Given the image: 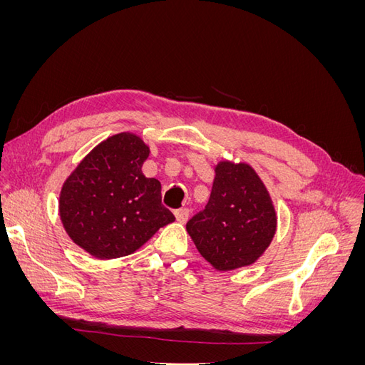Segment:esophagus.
Listing matches in <instances>:
<instances>
[{"label": "esophagus", "mask_w": 365, "mask_h": 365, "mask_svg": "<svg viewBox=\"0 0 365 365\" xmlns=\"http://www.w3.org/2000/svg\"><path fill=\"white\" fill-rule=\"evenodd\" d=\"M189 215H190L189 208H180V210H176V212H175V217L180 224H185L187 219H189Z\"/></svg>", "instance_id": "1"}]
</instances>
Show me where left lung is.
<instances>
[{"label": "left lung", "mask_w": 365, "mask_h": 365, "mask_svg": "<svg viewBox=\"0 0 365 365\" xmlns=\"http://www.w3.org/2000/svg\"><path fill=\"white\" fill-rule=\"evenodd\" d=\"M196 250L217 271L250 267L274 239L277 216L260 176L247 163L219 161L208 204L185 225Z\"/></svg>", "instance_id": "8db88e82"}]
</instances>
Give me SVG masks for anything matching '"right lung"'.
I'll use <instances>...</instances> for the list:
<instances>
[{"label":"right lung","mask_w":365,"mask_h":365,"mask_svg":"<svg viewBox=\"0 0 365 365\" xmlns=\"http://www.w3.org/2000/svg\"><path fill=\"white\" fill-rule=\"evenodd\" d=\"M149 146L120 132L77 164L59 195V216L70 239L96 259L129 256L175 217L161 205V184L141 165Z\"/></svg>","instance_id":"obj_1"}]
</instances>
